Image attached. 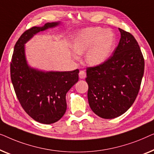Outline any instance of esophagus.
I'll use <instances>...</instances> for the list:
<instances>
[{
    "instance_id": "34e87169",
    "label": "esophagus",
    "mask_w": 154,
    "mask_h": 154,
    "mask_svg": "<svg viewBox=\"0 0 154 154\" xmlns=\"http://www.w3.org/2000/svg\"><path fill=\"white\" fill-rule=\"evenodd\" d=\"M79 77L80 79H85L86 77V72L83 70H81L79 73Z\"/></svg>"
}]
</instances>
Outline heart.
I'll use <instances>...</instances> for the list:
<instances>
[{
    "label": "heart",
    "instance_id": "obj_1",
    "mask_svg": "<svg viewBox=\"0 0 154 154\" xmlns=\"http://www.w3.org/2000/svg\"><path fill=\"white\" fill-rule=\"evenodd\" d=\"M115 45L116 36L111 30L99 26L91 27L77 35L73 40L72 49L77 54H84L87 51L86 63L96 66L111 56Z\"/></svg>",
    "mask_w": 154,
    "mask_h": 154
}]
</instances>
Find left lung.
<instances>
[{
	"label": "left lung",
	"mask_w": 154,
	"mask_h": 154,
	"mask_svg": "<svg viewBox=\"0 0 154 154\" xmlns=\"http://www.w3.org/2000/svg\"><path fill=\"white\" fill-rule=\"evenodd\" d=\"M118 46L105 62L86 69L91 109L103 119H114L131 107L139 93L144 59L131 33L119 29Z\"/></svg>",
	"instance_id": "left-lung-1"
}]
</instances>
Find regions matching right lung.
Returning <instances> with one entry per match:
<instances>
[{
  "mask_svg": "<svg viewBox=\"0 0 154 154\" xmlns=\"http://www.w3.org/2000/svg\"><path fill=\"white\" fill-rule=\"evenodd\" d=\"M60 22L33 26L23 33L14 45L10 63V76L15 94L24 111L35 121L51 124L60 120L67 109V92L79 80V70L42 72L28 66L24 44L34 35Z\"/></svg>",
  "mask_w": 154,
  "mask_h": 154,
  "instance_id": "1",
  "label": "right lung"
}]
</instances>
